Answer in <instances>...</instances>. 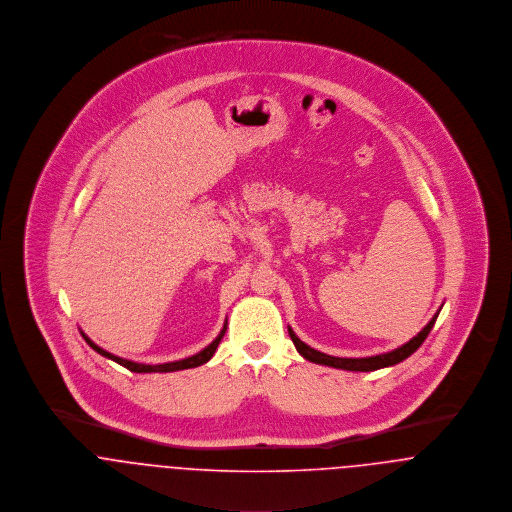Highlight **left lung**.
Returning <instances> with one entry per match:
<instances>
[{"label": "left lung", "instance_id": "left-lung-1", "mask_svg": "<svg viewBox=\"0 0 512 512\" xmlns=\"http://www.w3.org/2000/svg\"><path fill=\"white\" fill-rule=\"evenodd\" d=\"M440 312H436V316L422 328L420 334H416L410 341H406L404 345H400L397 349L389 351V353H381V355H371V357H334V355H326L318 349H312L310 345H306L304 341L300 340L292 328H288V336L292 343L296 345L298 353L312 361V363H318V365H328V367H336V369H345V371H377V369H383V367H391V365H397L400 361H404L408 355H412L424 340L428 338L430 330L434 328L436 324V318H438Z\"/></svg>", "mask_w": 512, "mask_h": 512}]
</instances>
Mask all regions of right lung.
Wrapping results in <instances>:
<instances>
[{
  "instance_id": "add662e5",
  "label": "right lung",
  "mask_w": 512,
  "mask_h": 512,
  "mask_svg": "<svg viewBox=\"0 0 512 512\" xmlns=\"http://www.w3.org/2000/svg\"><path fill=\"white\" fill-rule=\"evenodd\" d=\"M224 334H226V326H224V330L220 332V336H218L216 340L212 341L208 347H204L202 351H198L196 355H192V357H186V359H180V361L161 363V365H147V363H137V361H129V359L117 357V355H114V353H110V351L102 349L100 345H96V343L90 340L86 334H82V338L86 340V343H88V345H90L94 351H98L100 355H104V357L112 359V361H115V363L123 365L125 369H129V371H133V373H171V371H180V369H192V367H198V365H204L206 361H210V359H212V355L216 353V349H218L220 341H222V338H224Z\"/></svg>"
}]
</instances>
